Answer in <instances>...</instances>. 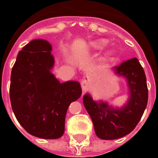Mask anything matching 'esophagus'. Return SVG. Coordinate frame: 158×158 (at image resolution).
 <instances>
[{
	"label": "esophagus",
	"mask_w": 158,
	"mask_h": 158,
	"mask_svg": "<svg viewBox=\"0 0 158 158\" xmlns=\"http://www.w3.org/2000/svg\"><path fill=\"white\" fill-rule=\"evenodd\" d=\"M81 85H82V88L83 89H88V87L89 85V77L85 76L84 79L81 80Z\"/></svg>",
	"instance_id": "34e87169"
}]
</instances>
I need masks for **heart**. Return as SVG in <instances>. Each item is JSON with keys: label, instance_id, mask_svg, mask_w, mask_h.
I'll return each instance as SVG.
<instances>
[{"label": "heart", "instance_id": "heart-1", "mask_svg": "<svg viewBox=\"0 0 158 158\" xmlns=\"http://www.w3.org/2000/svg\"><path fill=\"white\" fill-rule=\"evenodd\" d=\"M106 44H107V40L106 39H105V38H98V39H96V40L90 41L88 43V46L92 49H94V50H100V49H102ZM106 54L108 56L112 55L113 51L108 50L106 52Z\"/></svg>", "mask_w": 158, "mask_h": 158}]
</instances>
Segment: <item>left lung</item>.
Instances as JSON below:
<instances>
[{"label": "left lung", "instance_id": "left-lung-1", "mask_svg": "<svg viewBox=\"0 0 158 158\" xmlns=\"http://www.w3.org/2000/svg\"><path fill=\"white\" fill-rule=\"evenodd\" d=\"M110 69L115 76L125 79L127 84L129 97L124 105L114 106L106 101H95L89 93L83 97L97 136L105 140L129 135L139 122L148 98L144 70L137 58L128 60Z\"/></svg>", "mask_w": 158, "mask_h": 158}]
</instances>
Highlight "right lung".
<instances>
[{
	"mask_svg": "<svg viewBox=\"0 0 158 158\" xmlns=\"http://www.w3.org/2000/svg\"><path fill=\"white\" fill-rule=\"evenodd\" d=\"M52 47L45 39H34L18 53L11 71L10 98L19 123L30 135L56 139L64 132L69 104L80 98L78 81L60 83L52 74Z\"/></svg>",
	"mask_w": 158,
	"mask_h": 158,
	"instance_id": "right-lung-1",
	"label": "right lung"
}]
</instances>
